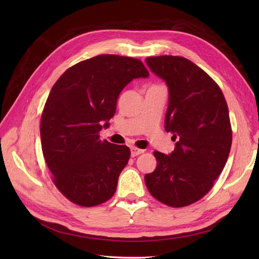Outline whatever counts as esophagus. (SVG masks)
<instances>
[{"label": "esophagus", "instance_id": "34e87169", "mask_svg": "<svg viewBox=\"0 0 259 259\" xmlns=\"http://www.w3.org/2000/svg\"><path fill=\"white\" fill-rule=\"evenodd\" d=\"M130 150H131V156H133V157L141 155V153L145 152V150L139 149V148H137V147H131Z\"/></svg>", "mask_w": 259, "mask_h": 259}]
</instances>
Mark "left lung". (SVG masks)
Instances as JSON below:
<instances>
[{"instance_id": "8db88e82", "label": "left lung", "mask_w": 259, "mask_h": 259, "mask_svg": "<svg viewBox=\"0 0 259 259\" xmlns=\"http://www.w3.org/2000/svg\"><path fill=\"white\" fill-rule=\"evenodd\" d=\"M153 73L168 87L164 129L175 150L155 151L157 167L145 176L148 190L170 207H185L212 188L225 167L233 134L227 102L221 88L205 71L183 57L146 59Z\"/></svg>"}]
</instances>
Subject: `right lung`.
Returning <instances> with one entry per match:
<instances>
[{"instance_id": "obj_1", "label": "right lung", "mask_w": 259, "mask_h": 259, "mask_svg": "<svg viewBox=\"0 0 259 259\" xmlns=\"http://www.w3.org/2000/svg\"><path fill=\"white\" fill-rule=\"evenodd\" d=\"M149 72L140 60L101 54L69 68L52 87L41 118V145L53 183L82 207L106 202L130 158L126 146L101 140L123 88Z\"/></svg>"}]
</instances>
